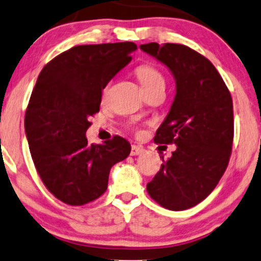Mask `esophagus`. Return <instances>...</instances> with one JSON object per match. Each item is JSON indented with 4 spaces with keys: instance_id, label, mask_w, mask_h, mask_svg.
<instances>
[{
    "instance_id": "34e87169",
    "label": "esophagus",
    "mask_w": 261,
    "mask_h": 261,
    "mask_svg": "<svg viewBox=\"0 0 261 261\" xmlns=\"http://www.w3.org/2000/svg\"><path fill=\"white\" fill-rule=\"evenodd\" d=\"M145 152V148L141 147V146H137V145H133L131 146V156H139V154H142Z\"/></svg>"
}]
</instances>
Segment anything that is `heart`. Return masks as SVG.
I'll return each instance as SVG.
<instances>
[{
	"label": "heart",
	"instance_id": "1",
	"mask_svg": "<svg viewBox=\"0 0 261 261\" xmlns=\"http://www.w3.org/2000/svg\"><path fill=\"white\" fill-rule=\"evenodd\" d=\"M136 75L140 80L145 93L156 88H165L166 80L161 70L150 64H142L136 69Z\"/></svg>",
	"mask_w": 261,
	"mask_h": 261
}]
</instances>
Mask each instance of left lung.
<instances>
[{
	"label": "left lung",
	"mask_w": 261,
	"mask_h": 261,
	"mask_svg": "<svg viewBox=\"0 0 261 261\" xmlns=\"http://www.w3.org/2000/svg\"><path fill=\"white\" fill-rule=\"evenodd\" d=\"M142 50L173 74L176 96L153 141L177 146L147 183V192L171 211L207 198L227 170L234 137L233 101L216 67L183 44L147 43Z\"/></svg>",
	"instance_id": "1"
}]
</instances>
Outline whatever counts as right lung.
I'll list each match as a JSON object with an SVG mask.
<instances>
[{
    "label": "right lung",
    "mask_w": 261,
    "mask_h": 261,
    "mask_svg": "<svg viewBox=\"0 0 261 261\" xmlns=\"http://www.w3.org/2000/svg\"><path fill=\"white\" fill-rule=\"evenodd\" d=\"M136 49L133 42L75 45L39 73L25 110V136L42 182L63 203L83 205L99 198L111 167L130 154L122 137L89 145L85 133L102 89Z\"/></svg>",
    "instance_id": "right-lung-1"
}]
</instances>
